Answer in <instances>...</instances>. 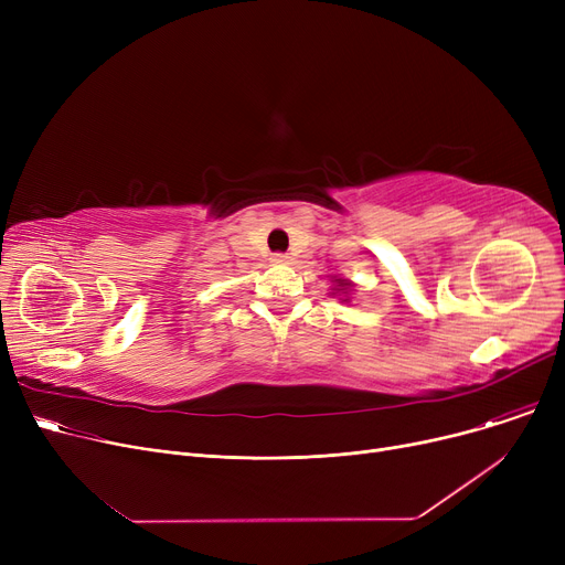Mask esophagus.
Masks as SVG:
<instances>
[{
    "label": "esophagus",
    "instance_id": "34e87169",
    "mask_svg": "<svg viewBox=\"0 0 565 565\" xmlns=\"http://www.w3.org/2000/svg\"><path fill=\"white\" fill-rule=\"evenodd\" d=\"M288 258H290V256H288V254H284V252L273 254V260H275V263H288Z\"/></svg>",
    "mask_w": 565,
    "mask_h": 565
}]
</instances>
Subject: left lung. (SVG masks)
<instances>
[{
    "instance_id": "obj_1",
    "label": "left lung",
    "mask_w": 565,
    "mask_h": 565,
    "mask_svg": "<svg viewBox=\"0 0 565 565\" xmlns=\"http://www.w3.org/2000/svg\"><path fill=\"white\" fill-rule=\"evenodd\" d=\"M337 281H339V286H341V288H339V290H345V288H348V286H350V284H348V281H343V279H337Z\"/></svg>"
}]
</instances>
